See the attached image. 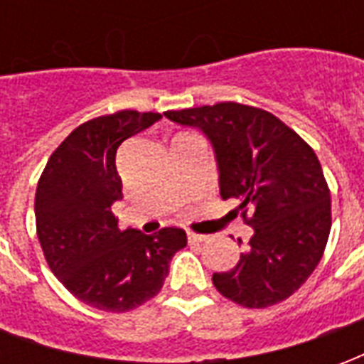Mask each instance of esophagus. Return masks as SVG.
<instances>
[{"label": "esophagus", "mask_w": 364, "mask_h": 364, "mask_svg": "<svg viewBox=\"0 0 364 364\" xmlns=\"http://www.w3.org/2000/svg\"><path fill=\"white\" fill-rule=\"evenodd\" d=\"M187 237H189V242H206L208 236L205 234H195V232H187Z\"/></svg>", "instance_id": "esophagus-1"}]
</instances>
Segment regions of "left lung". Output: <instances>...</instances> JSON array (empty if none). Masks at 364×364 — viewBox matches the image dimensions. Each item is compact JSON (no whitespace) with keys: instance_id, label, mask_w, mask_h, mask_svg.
<instances>
[{"instance_id":"8db88e82","label":"left lung","mask_w":364,"mask_h":364,"mask_svg":"<svg viewBox=\"0 0 364 364\" xmlns=\"http://www.w3.org/2000/svg\"><path fill=\"white\" fill-rule=\"evenodd\" d=\"M166 117L210 140L220 197L236 198L253 228L236 267L213 274L216 290L245 308L287 300L320 263L331 230V198L318 156L282 120L250 105L228 101Z\"/></svg>"}]
</instances>
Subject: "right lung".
Returning a JSON list of instances; mask_svg holds the SVG:
<instances>
[{"instance_id": "obj_1", "label": "right lung", "mask_w": 364, "mask_h": 364, "mask_svg": "<svg viewBox=\"0 0 364 364\" xmlns=\"http://www.w3.org/2000/svg\"><path fill=\"white\" fill-rule=\"evenodd\" d=\"M161 119L119 111L83 122L54 150L38 179L36 234L48 267L77 300L103 312H128L158 294L169 261L187 245L181 228L156 234L119 228L122 198L117 150Z\"/></svg>"}]
</instances>
